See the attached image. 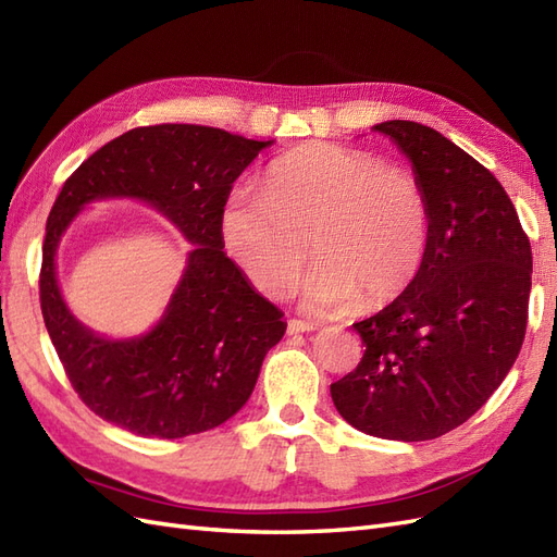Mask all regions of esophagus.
<instances>
[{"label":"esophagus","mask_w":557,"mask_h":557,"mask_svg":"<svg viewBox=\"0 0 557 557\" xmlns=\"http://www.w3.org/2000/svg\"><path fill=\"white\" fill-rule=\"evenodd\" d=\"M315 330V324H310V322H304V320H289L287 322V334H306V332H312Z\"/></svg>","instance_id":"obj_1"}]
</instances>
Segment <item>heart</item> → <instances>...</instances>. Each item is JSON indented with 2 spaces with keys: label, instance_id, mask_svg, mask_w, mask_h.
I'll return each mask as SVG.
<instances>
[{
  "label": "heart",
  "instance_id": "heart-1",
  "mask_svg": "<svg viewBox=\"0 0 557 557\" xmlns=\"http://www.w3.org/2000/svg\"><path fill=\"white\" fill-rule=\"evenodd\" d=\"M219 233L265 296H287L312 251L320 263L306 282V310H376L419 275L431 242V199L407 166L315 143L277 157L261 193L245 185L227 193Z\"/></svg>",
  "mask_w": 557,
  "mask_h": 557
}]
</instances>
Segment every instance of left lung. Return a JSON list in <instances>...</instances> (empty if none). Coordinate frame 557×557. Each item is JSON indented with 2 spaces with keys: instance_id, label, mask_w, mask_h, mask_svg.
<instances>
[{
  "instance_id": "left-lung-1",
  "label": "left lung",
  "mask_w": 557,
  "mask_h": 557,
  "mask_svg": "<svg viewBox=\"0 0 557 557\" xmlns=\"http://www.w3.org/2000/svg\"><path fill=\"white\" fill-rule=\"evenodd\" d=\"M374 132L397 143L431 199V242L411 287L355 322L364 355L332 383L350 425L419 442L454 431L490 400L524 341L532 247L504 185L419 122Z\"/></svg>"
}]
</instances>
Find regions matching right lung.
I'll return each mask as SVG.
<instances>
[{
    "instance_id": "1",
    "label": "right lung",
    "mask_w": 557,
    "mask_h": 557,
    "mask_svg": "<svg viewBox=\"0 0 557 557\" xmlns=\"http://www.w3.org/2000/svg\"><path fill=\"white\" fill-rule=\"evenodd\" d=\"M270 143L199 124L138 126L63 183L41 247L39 304L70 383L103 421L176 440L221 425L249 400L287 322L225 256L219 213L237 176ZM106 196L143 198L196 245L163 320L138 339L110 342L87 331L54 280L64 227L84 203Z\"/></svg>"
}]
</instances>
